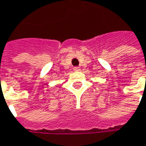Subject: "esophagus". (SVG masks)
Returning <instances> with one entry per match:
<instances>
[{
	"mask_svg": "<svg viewBox=\"0 0 146 146\" xmlns=\"http://www.w3.org/2000/svg\"><path fill=\"white\" fill-rule=\"evenodd\" d=\"M73 70L76 71V70H80V67H78V66H75L74 68H73Z\"/></svg>",
	"mask_w": 146,
	"mask_h": 146,
	"instance_id": "34e87169",
	"label": "esophagus"
}]
</instances>
